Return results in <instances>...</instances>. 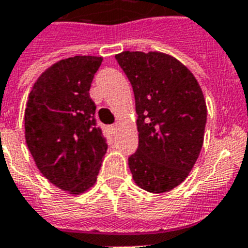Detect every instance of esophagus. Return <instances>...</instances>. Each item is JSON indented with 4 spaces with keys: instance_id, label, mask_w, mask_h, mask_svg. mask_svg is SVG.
Returning a JSON list of instances; mask_svg holds the SVG:
<instances>
[{
    "instance_id": "34e87169",
    "label": "esophagus",
    "mask_w": 248,
    "mask_h": 248,
    "mask_svg": "<svg viewBox=\"0 0 248 248\" xmlns=\"http://www.w3.org/2000/svg\"><path fill=\"white\" fill-rule=\"evenodd\" d=\"M109 130L112 131V132H114V131H117V124H112L109 127Z\"/></svg>"
}]
</instances>
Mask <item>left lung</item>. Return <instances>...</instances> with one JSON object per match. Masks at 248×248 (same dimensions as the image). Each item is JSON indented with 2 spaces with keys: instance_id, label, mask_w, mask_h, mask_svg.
Wrapping results in <instances>:
<instances>
[{
  "instance_id": "obj_1",
  "label": "left lung",
  "mask_w": 248,
  "mask_h": 248,
  "mask_svg": "<svg viewBox=\"0 0 248 248\" xmlns=\"http://www.w3.org/2000/svg\"><path fill=\"white\" fill-rule=\"evenodd\" d=\"M116 60L132 85L138 113L139 148L128 158L132 178L148 192H168L186 180L202 148V90L170 54L124 51Z\"/></svg>"
}]
</instances>
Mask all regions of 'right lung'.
Here are the masks:
<instances>
[{"instance_id": "add662e5", "label": "right lung", "mask_w": 248, "mask_h": 248, "mask_svg": "<svg viewBox=\"0 0 248 248\" xmlns=\"http://www.w3.org/2000/svg\"><path fill=\"white\" fill-rule=\"evenodd\" d=\"M102 57L75 56L48 67L28 96L25 140L54 186L80 195L94 186L108 145L96 126L90 85Z\"/></svg>"}]
</instances>
